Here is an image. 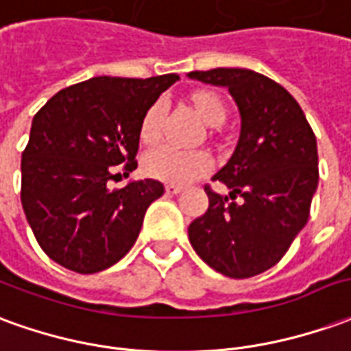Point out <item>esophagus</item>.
<instances>
[{"instance_id":"obj_1","label":"esophagus","mask_w":351,"mask_h":351,"mask_svg":"<svg viewBox=\"0 0 351 351\" xmlns=\"http://www.w3.org/2000/svg\"><path fill=\"white\" fill-rule=\"evenodd\" d=\"M182 190V186H175V184H167V186H165V192H167L169 195H176V193H180Z\"/></svg>"}]
</instances>
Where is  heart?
Listing matches in <instances>:
<instances>
[{"instance_id":"1","label":"heart","mask_w":351,"mask_h":351,"mask_svg":"<svg viewBox=\"0 0 351 351\" xmlns=\"http://www.w3.org/2000/svg\"><path fill=\"white\" fill-rule=\"evenodd\" d=\"M184 106L199 119L201 123L209 127L210 138L218 134V127L228 119V104L222 95L215 89L199 87L190 90L184 97ZM163 131V108L159 104L150 106L141 119L138 141L142 146L150 148L158 144ZM210 167V159L203 152H175L169 148L152 152L144 159V173L169 184H190L195 178L203 176Z\"/></svg>"}]
</instances>
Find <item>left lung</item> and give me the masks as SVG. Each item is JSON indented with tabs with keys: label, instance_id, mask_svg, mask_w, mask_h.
Listing matches in <instances>:
<instances>
[{
	"label": "left lung",
	"instance_id": "8db88e82",
	"mask_svg": "<svg viewBox=\"0 0 351 351\" xmlns=\"http://www.w3.org/2000/svg\"><path fill=\"white\" fill-rule=\"evenodd\" d=\"M228 87L241 116L232 158L213 176L228 195L205 186L209 209L188 228L193 251L228 278L245 279L276 266L310 218L317 182V142L291 93L245 68L190 72Z\"/></svg>",
	"mask_w": 351,
	"mask_h": 351
}]
</instances>
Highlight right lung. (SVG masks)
Returning a JSON list of instances; mask_svg holds the SVG:
<instances>
[{
  "label": "right lung",
  "mask_w": 351,
  "mask_h": 351,
  "mask_svg": "<svg viewBox=\"0 0 351 351\" xmlns=\"http://www.w3.org/2000/svg\"><path fill=\"white\" fill-rule=\"evenodd\" d=\"M180 77L99 75L58 90L34 116L22 152L21 201L49 258L77 274L121 261L141 234L144 213L163 184L133 180L110 190L116 165L136 169L144 112Z\"/></svg>",
  "instance_id": "1"
}]
</instances>
